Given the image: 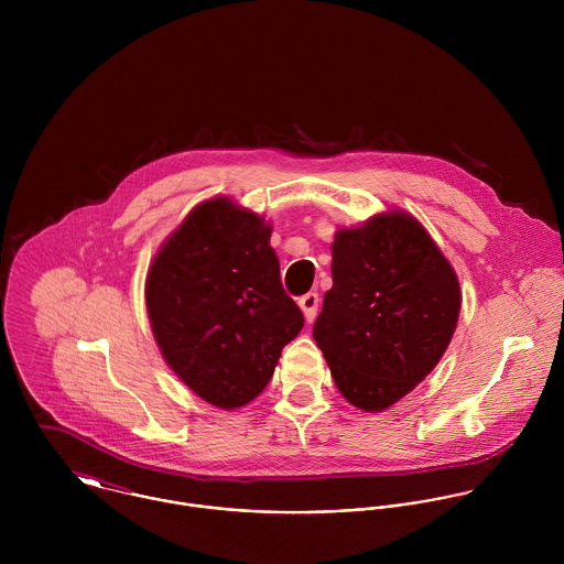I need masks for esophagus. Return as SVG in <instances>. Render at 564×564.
<instances>
[{"instance_id": "1", "label": "esophagus", "mask_w": 564, "mask_h": 564, "mask_svg": "<svg viewBox=\"0 0 564 564\" xmlns=\"http://www.w3.org/2000/svg\"><path fill=\"white\" fill-rule=\"evenodd\" d=\"M300 308L304 311L306 322H315L317 311H319V293H306V295L300 300Z\"/></svg>"}]
</instances>
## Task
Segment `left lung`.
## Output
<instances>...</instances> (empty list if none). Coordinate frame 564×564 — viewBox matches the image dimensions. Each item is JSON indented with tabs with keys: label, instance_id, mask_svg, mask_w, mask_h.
Segmentation results:
<instances>
[{
	"label": "left lung",
	"instance_id": "left-lung-1",
	"mask_svg": "<svg viewBox=\"0 0 564 564\" xmlns=\"http://www.w3.org/2000/svg\"><path fill=\"white\" fill-rule=\"evenodd\" d=\"M460 302L454 267L412 215L338 230L313 336L340 395L367 412L400 402L443 358Z\"/></svg>",
	"mask_w": 564,
	"mask_h": 564
}]
</instances>
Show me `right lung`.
<instances>
[{"label":"right lung","instance_id":"1","mask_svg":"<svg viewBox=\"0 0 564 564\" xmlns=\"http://www.w3.org/2000/svg\"><path fill=\"white\" fill-rule=\"evenodd\" d=\"M271 226L228 197L195 206L162 242L145 304L162 358L204 402L235 410L269 384L304 327L284 293Z\"/></svg>","mask_w":564,"mask_h":564}]
</instances>
